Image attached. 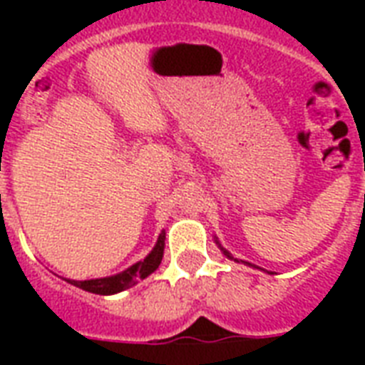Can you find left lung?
<instances>
[{
    "label": "left lung",
    "instance_id": "1",
    "mask_svg": "<svg viewBox=\"0 0 365 365\" xmlns=\"http://www.w3.org/2000/svg\"><path fill=\"white\" fill-rule=\"evenodd\" d=\"M216 244H217V246H220V250H222V252H223V254H225V255H227V257H229V259H233V255H231V254H229V252H227V250H225V248H222V244H220V242H217V240H216ZM235 261H239V259H235ZM244 263H246V261H244ZM246 265H252V263H246ZM252 267H254V265H252Z\"/></svg>",
    "mask_w": 365,
    "mask_h": 365
}]
</instances>
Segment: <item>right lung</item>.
<instances>
[{"mask_svg":"<svg viewBox=\"0 0 365 365\" xmlns=\"http://www.w3.org/2000/svg\"><path fill=\"white\" fill-rule=\"evenodd\" d=\"M163 254H165V233L159 235L155 248L149 252V255L145 259L138 261V263H134L132 267H128L126 271L119 272V274H113V277L93 278V280H68V282L77 286V288L85 289V292H91V294H119L123 289L132 288L134 284H138V280H143V278L149 277L151 272L157 271L160 265V261H163Z\"/></svg>","mask_w":365,"mask_h":365,"instance_id":"right-lung-1","label":"right lung"}]
</instances>
